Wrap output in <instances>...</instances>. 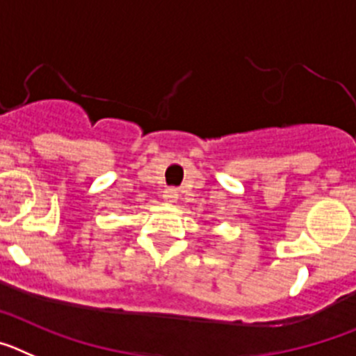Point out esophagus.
Returning a JSON list of instances; mask_svg holds the SVG:
<instances>
[{"instance_id":"obj_1","label":"esophagus","mask_w":356,"mask_h":356,"mask_svg":"<svg viewBox=\"0 0 356 356\" xmlns=\"http://www.w3.org/2000/svg\"><path fill=\"white\" fill-rule=\"evenodd\" d=\"M163 198H165L166 202H175L179 198V191L175 190V188H166V190L163 191Z\"/></svg>"}]
</instances>
